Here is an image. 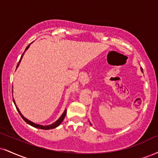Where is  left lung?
<instances>
[{
	"label": "left lung",
	"mask_w": 158,
	"mask_h": 158,
	"mask_svg": "<svg viewBox=\"0 0 158 158\" xmlns=\"http://www.w3.org/2000/svg\"><path fill=\"white\" fill-rule=\"evenodd\" d=\"M141 72H142V73H143V69H142V68H141ZM90 124H91V126H92V124H91V123H90Z\"/></svg>",
	"instance_id": "1"
}]
</instances>
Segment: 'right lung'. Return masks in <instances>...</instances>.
<instances>
[{
    "label": "right lung",
    "instance_id": "obj_1",
    "mask_svg": "<svg viewBox=\"0 0 158 158\" xmlns=\"http://www.w3.org/2000/svg\"><path fill=\"white\" fill-rule=\"evenodd\" d=\"M30 45H31V44H29V45H28V47H27V48H25V52L26 51V50L28 49V48H29V47H30ZM25 52H23V55H22V56H21L20 59H19V63H18V64H17V68L19 67V63H20L21 60H22V58H23V55H24ZM17 68H16V69H17ZM13 101H14V103H15V106H16V108H17V111L19 112V115H20V116H21V117H22V118H23V120H24L25 122H26L27 124H30L31 126H32V127H36V128H39V129H42V130H51V129H53V128H56V127H58V126H59V125H60V124H61V122H63V120L64 119V118H65V116H66V114H67V110H66V109H65V110H64V113H63V114H62L61 116H60V117L58 118V120H56V122H54V123H52V124H48V125H42V124H35L34 122H31V121L28 120V118H25V116H23V115L22 114H21L20 110H19V108H17V106H16V103H15V100H14V99H13Z\"/></svg>",
    "mask_w": 158,
    "mask_h": 158
}]
</instances>
